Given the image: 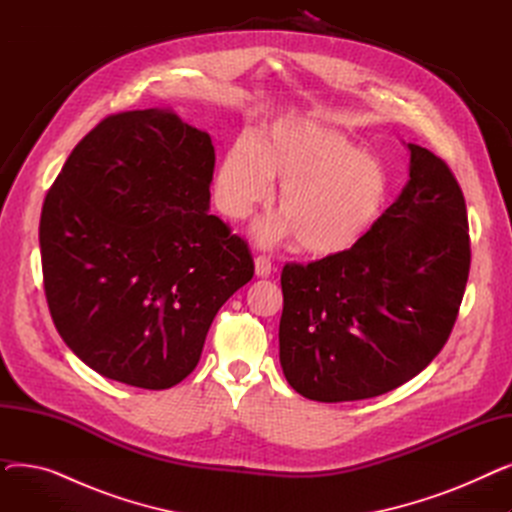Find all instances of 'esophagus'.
Segmentation results:
<instances>
[{
	"mask_svg": "<svg viewBox=\"0 0 512 512\" xmlns=\"http://www.w3.org/2000/svg\"><path fill=\"white\" fill-rule=\"evenodd\" d=\"M255 274L259 278H267L272 274V259L265 257V255H259L255 257Z\"/></svg>",
	"mask_w": 512,
	"mask_h": 512,
	"instance_id": "obj_1",
	"label": "esophagus"
}]
</instances>
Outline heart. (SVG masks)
<instances>
[{"instance_id":"heart-1","label":"heart","mask_w":512,"mask_h":512,"mask_svg":"<svg viewBox=\"0 0 512 512\" xmlns=\"http://www.w3.org/2000/svg\"><path fill=\"white\" fill-rule=\"evenodd\" d=\"M272 182H282L284 215L257 222V240L276 245L299 234L315 255L353 249L378 220L388 191L378 161L340 132L301 118L265 126L255 141H234L215 176V201L228 218L245 220L270 199Z\"/></svg>"}]
</instances>
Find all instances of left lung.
<instances>
[{
	"label": "left lung",
	"mask_w": 512,
	"mask_h": 512,
	"mask_svg": "<svg viewBox=\"0 0 512 512\" xmlns=\"http://www.w3.org/2000/svg\"><path fill=\"white\" fill-rule=\"evenodd\" d=\"M407 149L409 182L353 249L282 270L280 365L309 400L386 394L452 332L471 265L465 197L438 155Z\"/></svg>",
	"instance_id": "8db88e82"
}]
</instances>
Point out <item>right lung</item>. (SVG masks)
<instances>
[{
  "label": "right lung",
  "instance_id": "add662e5",
  "mask_svg": "<svg viewBox=\"0 0 512 512\" xmlns=\"http://www.w3.org/2000/svg\"><path fill=\"white\" fill-rule=\"evenodd\" d=\"M215 151L172 110L101 120L49 188L39 224L53 324L93 371L166 390L255 272L247 242L209 215Z\"/></svg>",
  "mask_w": 512,
  "mask_h": 512
}]
</instances>
